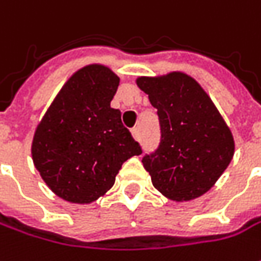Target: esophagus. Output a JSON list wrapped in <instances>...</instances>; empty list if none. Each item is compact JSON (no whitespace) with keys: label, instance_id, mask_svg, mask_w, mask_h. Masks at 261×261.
<instances>
[{"label":"esophagus","instance_id":"1","mask_svg":"<svg viewBox=\"0 0 261 261\" xmlns=\"http://www.w3.org/2000/svg\"><path fill=\"white\" fill-rule=\"evenodd\" d=\"M131 134H133V137L136 140L140 139V128L139 127H134L133 130H131Z\"/></svg>","mask_w":261,"mask_h":261}]
</instances>
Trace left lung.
Wrapping results in <instances>:
<instances>
[{
	"label": "left lung",
	"instance_id": "obj_1",
	"mask_svg": "<svg viewBox=\"0 0 261 261\" xmlns=\"http://www.w3.org/2000/svg\"><path fill=\"white\" fill-rule=\"evenodd\" d=\"M158 110L159 147L141 159L153 186L169 199L191 201L210 191L234 156V139L201 85L180 72L139 77Z\"/></svg>",
	"mask_w": 261,
	"mask_h": 261
}]
</instances>
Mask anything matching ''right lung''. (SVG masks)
Wrapping results in <instances>:
<instances>
[{
    "instance_id": "right-lung-1",
    "label": "right lung",
    "mask_w": 261,
    "mask_h": 261,
    "mask_svg": "<svg viewBox=\"0 0 261 261\" xmlns=\"http://www.w3.org/2000/svg\"><path fill=\"white\" fill-rule=\"evenodd\" d=\"M118 76L101 65L77 70L37 125L32 154L46 185L73 203L96 201L113 188L122 163L143 153L111 101Z\"/></svg>"
}]
</instances>
